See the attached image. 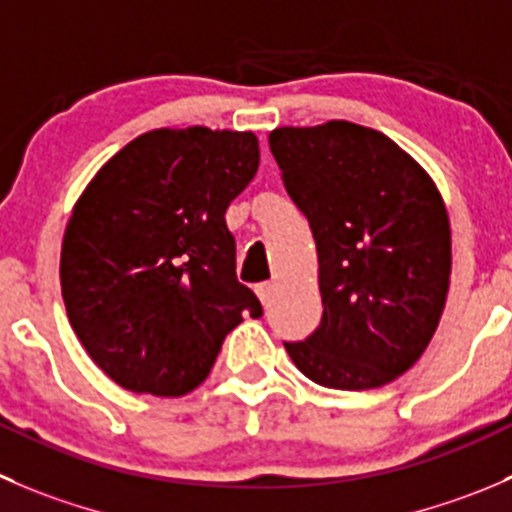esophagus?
I'll return each mask as SVG.
<instances>
[{
    "label": "esophagus",
    "instance_id": "34e87169",
    "mask_svg": "<svg viewBox=\"0 0 512 512\" xmlns=\"http://www.w3.org/2000/svg\"><path fill=\"white\" fill-rule=\"evenodd\" d=\"M272 290H275V285H272V282H260V285L255 287V292H257V297H260L262 305H267V302H270Z\"/></svg>",
    "mask_w": 512,
    "mask_h": 512
}]
</instances>
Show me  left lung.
<instances>
[{
	"instance_id": "obj_1",
	"label": "left lung",
	"mask_w": 512,
	"mask_h": 512,
	"mask_svg": "<svg viewBox=\"0 0 512 512\" xmlns=\"http://www.w3.org/2000/svg\"><path fill=\"white\" fill-rule=\"evenodd\" d=\"M270 150L320 265V327L287 355L325 388L388 385L430 345L448 297L450 220L433 177L345 119L272 130Z\"/></svg>"
}]
</instances>
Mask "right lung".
<instances>
[{
    "instance_id": "1",
    "label": "right lung",
    "mask_w": 512,
    "mask_h": 512,
    "mask_svg": "<svg viewBox=\"0 0 512 512\" xmlns=\"http://www.w3.org/2000/svg\"><path fill=\"white\" fill-rule=\"evenodd\" d=\"M260 165L252 132L152 130L122 147L74 205L59 280L72 330L119 388L180 398L217 360L242 312L230 202Z\"/></svg>"
}]
</instances>
